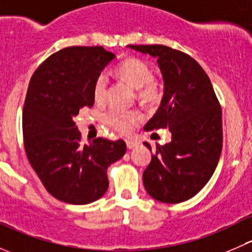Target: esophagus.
Returning <instances> with one entry per match:
<instances>
[{"label":"esophagus","instance_id":"esophagus-1","mask_svg":"<svg viewBox=\"0 0 252 252\" xmlns=\"http://www.w3.org/2000/svg\"><path fill=\"white\" fill-rule=\"evenodd\" d=\"M126 147H128L129 150L134 149V147H135L136 145H138V141H135V140H131V139H126Z\"/></svg>","mask_w":252,"mask_h":252}]
</instances>
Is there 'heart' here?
Instances as JSON below:
<instances>
[{"label":"heart","mask_w":252,"mask_h":252,"mask_svg":"<svg viewBox=\"0 0 252 252\" xmlns=\"http://www.w3.org/2000/svg\"><path fill=\"white\" fill-rule=\"evenodd\" d=\"M119 78L130 84L136 89L138 97L146 103L156 102L162 96V84L152 78V69L145 61L140 58H126L117 67ZM108 86V77L106 73H100L93 84V95L96 102H102L106 97ZM141 119V114L135 110H121L111 108L106 113L105 122L107 126L121 133H128L133 126Z\"/></svg>","instance_id":"b5f03b06"}]
</instances>
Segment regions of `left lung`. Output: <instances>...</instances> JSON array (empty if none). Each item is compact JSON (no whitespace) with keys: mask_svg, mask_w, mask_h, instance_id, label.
Returning <instances> with one entry per match:
<instances>
[{"mask_svg":"<svg viewBox=\"0 0 252 252\" xmlns=\"http://www.w3.org/2000/svg\"><path fill=\"white\" fill-rule=\"evenodd\" d=\"M157 58L164 81L161 106L145 130L168 128L172 141L156 145L142 180L151 197L179 204L207 184L222 152V110L201 65L182 51L163 45H129ZM146 147L149 142L145 141Z\"/></svg>","mask_w":252,"mask_h":252,"instance_id":"8db88e82","label":"left lung"}]
</instances>
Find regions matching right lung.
Here are the masks:
<instances>
[{
  "label": "right lung",
  "mask_w": 252,
  "mask_h": 252,
  "mask_svg": "<svg viewBox=\"0 0 252 252\" xmlns=\"http://www.w3.org/2000/svg\"><path fill=\"white\" fill-rule=\"evenodd\" d=\"M116 56L102 46H72L51 55L30 79L23 107L27 157L60 201L86 205L108 189L107 168L126 151L123 140L81 142L74 117L93 107L95 78Z\"/></svg>",
  "instance_id": "1"
}]
</instances>
